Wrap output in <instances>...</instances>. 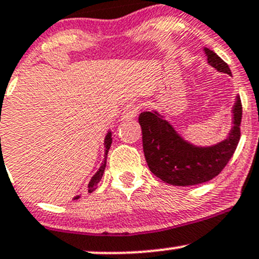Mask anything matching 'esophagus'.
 <instances>
[{
	"label": "esophagus",
	"instance_id": "obj_1",
	"mask_svg": "<svg viewBox=\"0 0 259 259\" xmlns=\"http://www.w3.org/2000/svg\"><path fill=\"white\" fill-rule=\"evenodd\" d=\"M139 109L140 106L136 103H130L124 108L123 113H121V119H134L139 114Z\"/></svg>",
	"mask_w": 259,
	"mask_h": 259
}]
</instances>
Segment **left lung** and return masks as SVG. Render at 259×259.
Wrapping results in <instances>:
<instances>
[{"instance_id":"left-lung-1","label":"left lung","mask_w":259,"mask_h":259,"mask_svg":"<svg viewBox=\"0 0 259 259\" xmlns=\"http://www.w3.org/2000/svg\"><path fill=\"white\" fill-rule=\"evenodd\" d=\"M208 64L219 72L232 76L229 65L212 50L204 48ZM242 104L236 96L232 126L225 140L211 146H198L182 138L175 126L157 110L143 112L139 124L147 166L156 177L172 186H195L212 180L234 155L241 136Z\"/></svg>"}]
</instances>
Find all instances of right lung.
<instances>
[{
  "instance_id": "add662e5",
  "label": "right lung",
  "mask_w": 259,
  "mask_h": 259,
  "mask_svg": "<svg viewBox=\"0 0 259 259\" xmlns=\"http://www.w3.org/2000/svg\"><path fill=\"white\" fill-rule=\"evenodd\" d=\"M110 145H112V132H110V130H108L106 139H104V147H106V152H104V160H103V162H102V164H101V167L98 168V171L95 173V176L91 178L90 183H88V193H92L93 190L96 189V187H97L99 181H101L102 177H103V173H104V169H106V164H107V156H108V151H109V149H110ZM79 197H81V195H76L73 199H78Z\"/></svg>"
}]
</instances>
